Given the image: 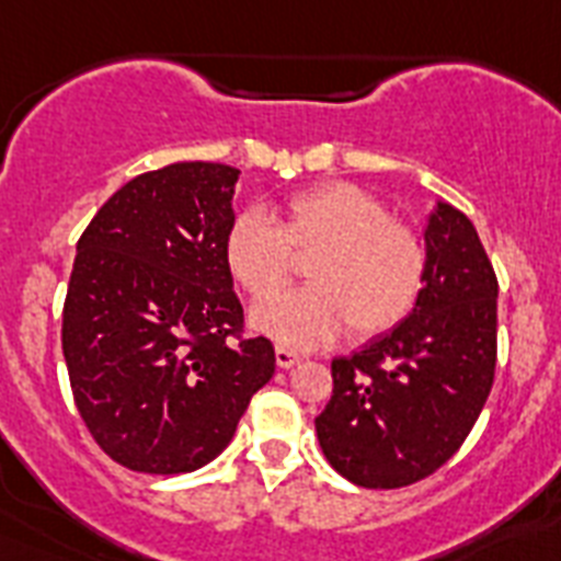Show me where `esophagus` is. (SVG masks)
<instances>
[{
	"label": "esophagus",
	"mask_w": 561,
	"mask_h": 561,
	"mask_svg": "<svg viewBox=\"0 0 561 561\" xmlns=\"http://www.w3.org/2000/svg\"><path fill=\"white\" fill-rule=\"evenodd\" d=\"M275 362H277V368L289 370V368H295V365H300V356H297L295 351L284 348V345H277V348H275Z\"/></svg>",
	"instance_id": "34e87169"
}]
</instances>
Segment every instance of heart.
<instances>
[{"instance_id":"b5f03b06","label":"heart","mask_w":561,"mask_h":561,"mask_svg":"<svg viewBox=\"0 0 561 561\" xmlns=\"http://www.w3.org/2000/svg\"><path fill=\"white\" fill-rule=\"evenodd\" d=\"M309 254L312 286L273 298L288 283L294 257ZM225 261L236 284L264 300L252 309V329L297 351L320 348L345 325L362 340L385 334L410 314L427 275L419 232L351 182L295 193L275 225L255 210L238 213L225 236Z\"/></svg>"}]
</instances>
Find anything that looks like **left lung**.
Masks as SVG:
<instances>
[{
  "label": "left lung",
  "mask_w": 561,
  "mask_h": 561,
  "mask_svg": "<svg viewBox=\"0 0 561 561\" xmlns=\"http://www.w3.org/2000/svg\"><path fill=\"white\" fill-rule=\"evenodd\" d=\"M427 275L388 334L331 362L334 396L314 419L342 478L399 489L447 463L474 427L497 362V277L463 213L438 202L424 225Z\"/></svg>",
  "instance_id": "left-lung-1"
}]
</instances>
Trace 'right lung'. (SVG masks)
I'll return each instance as SVG.
<instances>
[{
	"instance_id": "add662e5",
	"label": "right lung",
	"mask_w": 561,
	"mask_h": 561,
	"mask_svg": "<svg viewBox=\"0 0 561 561\" xmlns=\"http://www.w3.org/2000/svg\"><path fill=\"white\" fill-rule=\"evenodd\" d=\"M238 168L176 162L140 173L78 241L64 304V359L89 433L108 458L182 474L219 458L275 374L244 323L225 261Z\"/></svg>"
}]
</instances>
